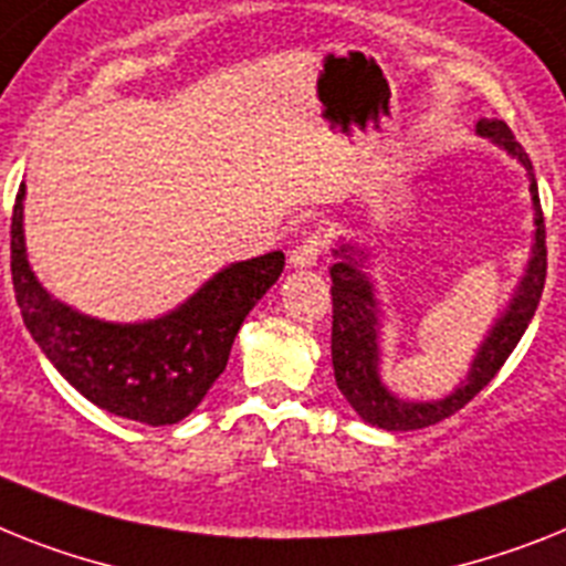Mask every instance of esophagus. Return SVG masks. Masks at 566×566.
Wrapping results in <instances>:
<instances>
[{"label": "esophagus", "mask_w": 566, "mask_h": 566, "mask_svg": "<svg viewBox=\"0 0 566 566\" xmlns=\"http://www.w3.org/2000/svg\"><path fill=\"white\" fill-rule=\"evenodd\" d=\"M322 250H325V239H322V232L319 230L307 232L305 239L298 241V244L291 250V264L293 268H311V264H316V261H319Z\"/></svg>", "instance_id": "obj_1"}]
</instances>
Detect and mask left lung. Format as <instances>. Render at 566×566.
Returning a JSON list of instances; mask_svg holds the SVG:
<instances>
[{"instance_id":"left-lung-1","label":"left lung","mask_w":566,"mask_h":566,"mask_svg":"<svg viewBox=\"0 0 566 566\" xmlns=\"http://www.w3.org/2000/svg\"><path fill=\"white\" fill-rule=\"evenodd\" d=\"M478 132L483 137H492L503 149H510L530 172V180H533L530 192H533L535 203V255L530 261V270H526V279L521 282L515 302L510 305L506 316L497 322L495 331L489 334V339L483 342L481 354L472 365V374L458 391L437 402H402L391 391H386V386L377 377V302H374L371 282L356 270L363 259L356 261L350 255L354 247H339L336 250V255H342V259L331 268V282H334V287H331V298H334V327H331L334 377L356 415L363 417L365 422H371V426H379V429H429V426H437L446 417H452L454 411H460L469 400H474L497 377L503 363L510 359V354L524 336L526 325L535 316L541 293H544V282H547V227H544L538 187H535L533 160H530L524 146L517 144L512 129L503 120L483 117L478 123Z\"/></svg>"}]
</instances>
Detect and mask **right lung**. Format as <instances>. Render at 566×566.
<instances>
[{
    "label": "right lung",
    "instance_id": "1",
    "mask_svg": "<svg viewBox=\"0 0 566 566\" xmlns=\"http://www.w3.org/2000/svg\"><path fill=\"white\" fill-rule=\"evenodd\" d=\"M19 187L11 216V275L25 327L54 368L94 406L146 426H172L221 377L241 322L282 275L284 253L239 261L180 311L146 325H108L60 305L25 259Z\"/></svg>",
    "mask_w": 566,
    "mask_h": 566
}]
</instances>
